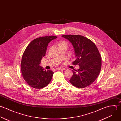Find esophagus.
<instances>
[{
  "label": "esophagus",
  "instance_id": "obj_1",
  "mask_svg": "<svg viewBox=\"0 0 121 121\" xmlns=\"http://www.w3.org/2000/svg\"><path fill=\"white\" fill-rule=\"evenodd\" d=\"M56 69L57 70H65V68H57Z\"/></svg>",
  "mask_w": 121,
  "mask_h": 121
}]
</instances>
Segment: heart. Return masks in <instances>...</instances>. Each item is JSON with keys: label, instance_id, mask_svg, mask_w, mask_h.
Instances as JSON below:
<instances>
[{"label": "heart", "instance_id": "obj_1", "mask_svg": "<svg viewBox=\"0 0 121 121\" xmlns=\"http://www.w3.org/2000/svg\"><path fill=\"white\" fill-rule=\"evenodd\" d=\"M61 45H65V46H67V43L66 42H65V41H62L60 42L58 44V46H61Z\"/></svg>", "mask_w": 121, "mask_h": 121}]
</instances>
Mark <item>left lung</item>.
Instances as JSON below:
<instances>
[{"label": "left lung", "instance_id": "1", "mask_svg": "<svg viewBox=\"0 0 121 121\" xmlns=\"http://www.w3.org/2000/svg\"><path fill=\"white\" fill-rule=\"evenodd\" d=\"M62 36L72 43L76 57L72 64L80 66L79 69L72 71L71 83L79 89L90 85L98 78L101 68V55L97 46L91 40L81 35Z\"/></svg>", "mask_w": 121, "mask_h": 121}]
</instances>
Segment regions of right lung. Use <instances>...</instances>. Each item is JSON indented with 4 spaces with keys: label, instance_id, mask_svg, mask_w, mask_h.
<instances>
[{
    "label": "right lung",
    "instance_id": "1",
    "mask_svg": "<svg viewBox=\"0 0 121 121\" xmlns=\"http://www.w3.org/2000/svg\"><path fill=\"white\" fill-rule=\"evenodd\" d=\"M57 37L50 36L36 38L31 41L24 51L21 63V72L23 79L31 87L41 89L50 82L54 72L46 71L39 64L45 56L48 44Z\"/></svg>",
    "mask_w": 121,
    "mask_h": 121
}]
</instances>
